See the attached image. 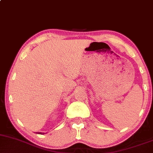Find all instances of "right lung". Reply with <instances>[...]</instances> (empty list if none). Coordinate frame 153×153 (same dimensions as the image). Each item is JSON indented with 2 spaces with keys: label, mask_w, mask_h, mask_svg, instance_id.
Masks as SVG:
<instances>
[{
  "label": "right lung",
  "mask_w": 153,
  "mask_h": 153,
  "mask_svg": "<svg viewBox=\"0 0 153 153\" xmlns=\"http://www.w3.org/2000/svg\"><path fill=\"white\" fill-rule=\"evenodd\" d=\"M40 133H39V134H40Z\"/></svg>",
  "instance_id": "right-lung-1"
}]
</instances>
